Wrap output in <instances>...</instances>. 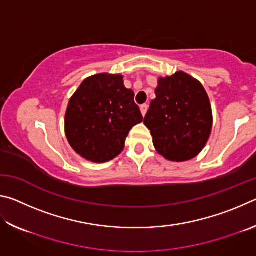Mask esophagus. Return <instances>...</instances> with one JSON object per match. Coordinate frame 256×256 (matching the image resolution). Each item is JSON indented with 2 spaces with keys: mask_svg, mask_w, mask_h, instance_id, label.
<instances>
[{
  "mask_svg": "<svg viewBox=\"0 0 256 256\" xmlns=\"http://www.w3.org/2000/svg\"><path fill=\"white\" fill-rule=\"evenodd\" d=\"M140 110H141L142 116H144L146 114V110H148V105H146V104H144V105H141L140 106Z\"/></svg>",
  "mask_w": 256,
  "mask_h": 256,
  "instance_id": "34e87169",
  "label": "esophagus"
}]
</instances>
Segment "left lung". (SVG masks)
Wrapping results in <instances>:
<instances>
[{"label":"left lung","mask_w":256,"mask_h":256,"mask_svg":"<svg viewBox=\"0 0 256 256\" xmlns=\"http://www.w3.org/2000/svg\"><path fill=\"white\" fill-rule=\"evenodd\" d=\"M144 123L157 152L170 162H188L201 152L212 130L211 104L204 86L188 73L158 78Z\"/></svg>","instance_id":"8db88e82"}]
</instances>
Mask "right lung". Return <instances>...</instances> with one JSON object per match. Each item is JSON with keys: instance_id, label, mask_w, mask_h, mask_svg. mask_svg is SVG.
Wrapping results in <instances>:
<instances>
[{"instance_id": "add662e5", "label": "right lung", "mask_w": 256, "mask_h": 256, "mask_svg": "<svg viewBox=\"0 0 256 256\" xmlns=\"http://www.w3.org/2000/svg\"><path fill=\"white\" fill-rule=\"evenodd\" d=\"M123 78L110 73L86 78L68 100L66 136L72 149L88 162L102 164L118 157L130 130L144 120Z\"/></svg>"}]
</instances>
